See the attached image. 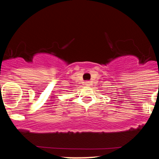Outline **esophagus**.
<instances>
[{"mask_svg": "<svg viewBox=\"0 0 159 159\" xmlns=\"http://www.w3.org/2000/svg\"><path fill=\"white\" fill-rule=\"evenodd\" d=\"M84 84L86 85V86H87V87H89V86H90V81H85V83H84Z\"/></svg>", "mask_w": 159, "mask_h": 159, "instance_id": "34e87169", "label": "esophagus"}]
</instances>
